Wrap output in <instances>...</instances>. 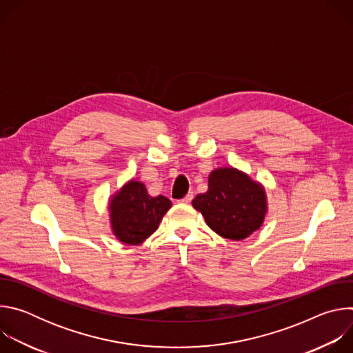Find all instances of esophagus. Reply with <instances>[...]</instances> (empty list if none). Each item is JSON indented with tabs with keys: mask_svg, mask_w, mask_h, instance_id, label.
Segmentation results:
<instances>
[{
	"mask_svg": "<svg viewBox=\"0 0 353 353\" xmlns=\"http://www.w3.org/2000/svg\"><path fill=\"white\" fill-rule=\"evenodd\" d=\"M194 198V195H192V192H188L183 199H180V204H190L191 203V199Z\"/></svg>",
	"mask_w": 353,
	"mask_h": 353,
	"instance_id": "obj_1",
	"label": "esophagus"
}]
</instances>
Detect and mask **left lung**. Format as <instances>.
<instances>
[{"label":"left lung","instance_id":"8db88e82","mask_svg":"<svg viewBox=\"0 0 353 353\" xmlns=\"http://www.w3.org/2000/svg\"><path fill=\"white\" fill-rule=\"evenodd\" d=\"M192 207L219 236L244 240L259 230L268 214L265 187L243 170L216 168L208 176V191L192 199Z\"/></svg>","mask_w":353,"mask_h":353}]
</instances>
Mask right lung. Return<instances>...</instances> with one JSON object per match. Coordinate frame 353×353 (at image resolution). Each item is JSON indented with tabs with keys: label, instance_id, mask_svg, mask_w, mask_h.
<instances>
[{
	"label": "right lung",
	"instance_id": "1",
	"mask_svg": "<svg viewBox=\"0 0 353 353\" xmlns=\"http://www.w3.org/2000/svg\"><path fill=\"white\" fill-rule=\"evenodd\" d=\"M170 208V199L149 195L143 183L131 179L109 198L112 232L124 244H142L155 233Z\"/></svg>",
	"mask_w": 353,
	"mask_h": 353
}]
</instances>
